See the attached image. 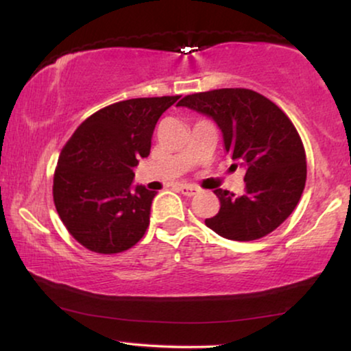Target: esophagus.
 I'll list each match as a JSON object with an SVG mask.
<instances>
[{"label": "esophagus", "instance_id": "34e87169", "mask_svg": "<svg viewBox=\"0 0 351 351\" xmlns=\"http://www.w3.org/2000/svg\"><path fill=\"white\" fill-rule=\"evenodd\" d=\"M177 190H179L180 193L185 195V196H193L196 191H198V186L190 185V184H179V185H177Z\"/></svg>", "mask_w": 351, "mask_h": 351}]
</instances>
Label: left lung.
<instances>
[{
	"mask_svg": "<svg viewBox=\"0 0 351 351\" xmlns=\"http://www.w3.org/2000/svg\"><path fill=\"white\" fill-rule=\"evenodd\" d=\"M177 105L213 118L225 152L246 167L244 193L215 190L220 209L206 225L234 241L263 238L280 227L295 209L306 180L304 143L287 114L265 95L244 88L190 94Z\"/></svg>",
	"mask_w": 351,
	"mask_h": 351,
	"instance_id": "8db88e82",
	"label": "left lung"
}]
</instances>
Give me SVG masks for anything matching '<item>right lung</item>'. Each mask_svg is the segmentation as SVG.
Here are the masks:
<instances>
[{
    "instance_id": "obj_1",
    "label": "right lung",
    "mask_w": 351,
    "mask_h": 351,
    "mask_svg": "<svg viewBox=\"0 0 351 351\" xmlns=\"http://www.w3.org/2000/svg\"><path fill=\"white\" fill-rule=\"evenodd\" d=\"M180 95L108 105L80 124L62 148L52 196L69 233L89 251L118 254L141 241L156 191L132 186V167L150 155L156 121Z\"/></svg>"
}]
</instances>
